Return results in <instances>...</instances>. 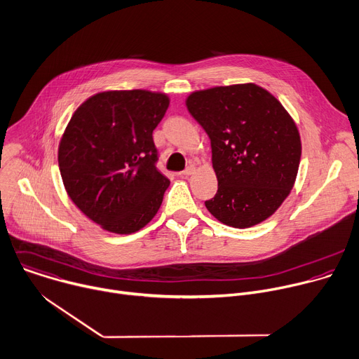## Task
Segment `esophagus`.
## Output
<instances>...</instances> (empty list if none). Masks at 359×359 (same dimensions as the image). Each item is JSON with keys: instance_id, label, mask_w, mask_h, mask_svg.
Here are the masks:
<instances>
[{"instance_id": "obj_1", "label": "esophagus", "mask_w": 359, "mask_h": 359, "mask_svg": "<svg viewBox=\"0 0 359 359\" xmlns=\"http://www.w3.org/2000/svg\"><path fill=\"white\" fill-rule=\"evenodd\" d=\"M195 171H196L195 165H188V167H187V170H184V171H182V175H184V177H189V175H192Z\"/></svg>"}]
</instances>
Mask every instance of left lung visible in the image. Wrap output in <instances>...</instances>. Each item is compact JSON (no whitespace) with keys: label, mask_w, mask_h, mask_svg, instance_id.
<instances>
[{"label":"left lung","mask_w":359,"mask_h":359,"mask_svg":"<svg viewBox=\"0 0 359 359\" xmlns=\"http://www.w3.org/2000/svg\"><path fill=\"white\" fill-rule=\"evenodd\" d=\"M185 104L210 140L218 192L205 201L206 209L232 228L266 221L289 196L300 165L292 116L255 83L198 90Z\"/></svg>","instance_id":"left-lung-1"}]
</instances>
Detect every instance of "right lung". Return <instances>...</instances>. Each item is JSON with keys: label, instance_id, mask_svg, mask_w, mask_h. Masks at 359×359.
I'll return each instance as SVG.
<instances>
[{"label": "right lung", "instance_id": "1", "mask_svg": "<svg viewBox=\"0 0 359 359\" xmlns=\"http://www.w3.org/2000/svg\"><path fill=\"white\" fill-rule=\"evenodd\" d=\"M170 99L149 90H109L83 102L59 142L57 163L69 198L104 231L128 235L158 212L170 180L153 131Z\"/></svg>", "mask_w": 359, "mask_h": 359}]
</instances>
